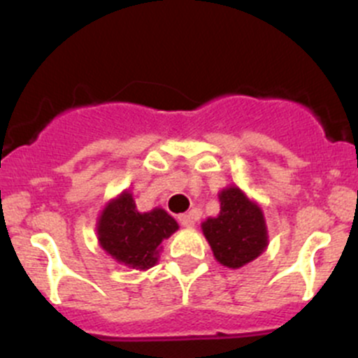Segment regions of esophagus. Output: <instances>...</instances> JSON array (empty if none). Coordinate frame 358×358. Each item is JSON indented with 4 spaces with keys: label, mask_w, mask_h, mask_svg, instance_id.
Returning <instances> with one entry per match:
<instances>
[{
    "label": "esophagus",
    "mask_w": 358,
    "mask_h": 358,
    "mask_svg": "<svg viewBox=\"0 0 358 358\" xmlns=\"http://www.w3.org/2000/svg\"><path fill=\"white\" fill-rule=\"evenodd\" d=\"M178 222H180V225L182 227H194V218H192V215H180L178 216Z\"/></svg>",
    "instance_id": "obj_1"
}]
</instances>
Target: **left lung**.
I'll list each match as a JSON object with an SVG mask.
<instances>
[{
  "label": "left lung",
  "instance_id": "obj_1",
  "mask_svg": "<svg viewBox=\"0 0 358 358\" xmlns=\"http://www.w3.org/2000/svg\"><path fill=\"white\" fill-rule=\"evenodd\" d=\"M213 255L222 265L239 268L258 258L266 248L263 213L237 187L220 194V215L202 223Z\"/></svg>",
  "mask_w": 358,
  "mask_h": 358
}]
</instances>
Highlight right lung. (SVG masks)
<instances>
[{
  "instance_id": "right-lung-1",
  "label": "right lung",
  "mask_w": 358,
  "mask_h": 358,
  "mask_svg": "<svg viewBox=\"0 0 358 358\" xmlns=\"http://www.w3.org/2000/svg\"><path fill=\"white\" fill-rule=\"evenodd\" d=\"M175 230L178 223L164 209L138 213L131 194L124 192L103 209L99 241L119 263L147 270L156 265L161 243Z\"/></svg>"
}]
</instances>
